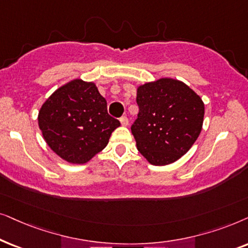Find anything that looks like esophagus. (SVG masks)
<instances>
[{
    "label": "esophagus",
    "mask_w": 248,
    "mask_h": 248,
    "mask_svg": "<svg viewBox=\"0 0 248 248\" xmlns=\"http://www.w3.org/2000/svg\"><path fill=\"white\" fill-rule=\"evenodd\" d=\"M120 122H121L122 126L127 127L128 126V118H127V115H122V117L120 118Z\"/></svg>",
    "instance_id": "obj_1"
}]
</instances>
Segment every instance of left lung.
<instances>
[{"label": "left lung", "mask_w": 248, "mask_h": 248, "mask_svg": "<svg viewBox=\"0 0 248 248\" xmlns=\"http://www.w3.org/2000/svg\"><path fill=\"white\" fill-rule=\"evenodd\" d=\"M140 112L131 126L137 150L153 166L176 162L200 136L204 103L183 81L160 78L137 88Z\"/></svg>", "instance_id": "obj_1"}]
</instances>
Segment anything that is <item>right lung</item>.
Instances as JSON below:
<instances>
[{
    "instance_id": "1",
    "label": "right lung",
    "mask_w": 248,
    "mask_h": 248,
    "mask_svg": "<svg viewBox=\"0 0 248 248\" xmlns=\"http://www.w3.org/2000/svg\"><path fill=\"white\" fill-rule=\"evenodd\" d=\"M38 126L55 154L69 163L82 164L107 146L120 122L108 115L107 101L94 82L75 79L42 105Z\"/></svg>"
}]
</instances>
